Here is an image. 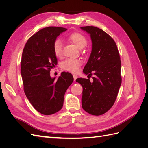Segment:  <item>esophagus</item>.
Wrapping results in <instances>:
<instances>
[{"label": "esophagus", "mask_w": 148, "mask_h": 148, "mask_svg": "<svg viewBox=\"0 0 148 148\" xmlns=\"http://www.w3.org/2000/svg\"><path fill=\"white\" fill-rule=\"evenodd\" d=\"M73 78H74V81H76V79H77V78H78L77 75H75V74H74V75H73Z\"/></svg>", "instance_id": "obj_1"}]
</instances>
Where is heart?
Wrapping results in <instances>:
<instances>
[{"instance_id": "b5f03b06", "label": "heart", "mask_w": 148, "mask_h": 148, "mask_svg": "<svg viewBox=\"0 0 148 148\" xmlns=\"http://www.w3.org/2000/svg\"><path fill=\"white\" fill-rule=\"evenodd\" d=\"M68 39L70 42L74 44L79 49H83L86 46L88 40L84 36L78 32L70 34ZM62 43L59 39H57L53 42V51L56 57H59L62 54ZM82 65V61L79 59H66L62 62L61 67L66 71H70L71 73H77L79 70V66Z\"/></svg>"}]
</instances>
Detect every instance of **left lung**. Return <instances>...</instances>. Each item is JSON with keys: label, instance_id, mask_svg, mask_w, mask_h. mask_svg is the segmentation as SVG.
Wrapping results in <instances>:
<instances>
[{"label": "left lung", "instance_id": "obj_1", "mask_svg": "<svg viewBox=\"0 0 148 148\" xmlns=\"http://www.w3.org/2000/svg\"><path fill=\"white\" fill-rule=\"evenodd\" d=\"M81 29L90 34L92 51L83 72L93 73V81L78 78L76 82L83 87V109L89 114L101 115L108 111L117 97L122 83L121 60L114 40L105 31L95 26H87Z\"/></svg>", "mask_w": 148, "mask_h": 148}]
</instances>
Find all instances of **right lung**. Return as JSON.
<instances>
[{
  "mask_svg": "<svg viewBox=\"0 0 148 148\" xmlns=\"http://www.w3.org/2000/svg\"><path fill=\"white\" fill-rule=\"evenodd\" d=\"M66 30L56 26L39 30L29 38L22 53L24 92L34 108L43 115L53 114L62 108L65 93L73 82L69 72H62L58 79L50 75L51 70L57 64L53 42Z\"/></svg>",
  "mask_w": 148,
  "mask_h": 148,
  "instance_id": "add662e5",
  "label": "right lung"
}]
</instances>
